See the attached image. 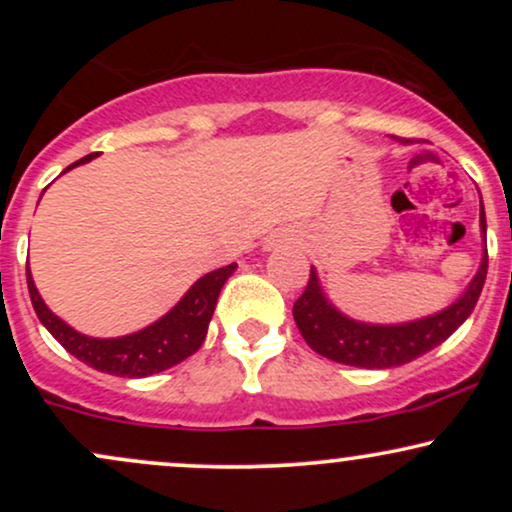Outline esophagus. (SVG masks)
Segmentation results:
<instances>
[{"label":"esophagus","instance_id":"34e87169","mask_svg":"<svg viewBox=\"0 0 512 512\" xmlns=\"http://www.w3.org/2000/svg\"><path fill=\"white\" fill-rule=\"evenodd\" d=\"M279 243H281V240H276V238H269V240H267V245H264V250H272L274 245H279Z\"/></svg>","mask_w":512,"mask_h":512}]
</instances>
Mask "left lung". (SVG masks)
Masks as SVG:
<instances>
[{
	"label": "left lung",
	"instance_id": "obj_1",
	"mask_svg": "<svg viewBox=\"0 0 512 512\" xmlns=\"http://www.w3.org/2000/svg\"><path fill=\"white\" fill-rule=\"evenodd\" d=\"M404 144V142H402ZM479 228L484 240V255L477 274L455 303L438 313L419 317V320L397 322V325H373L344 315L342 310L325 296L317 269L310 267V279L303 296L293 303V320L303 339L313 351L330 361L356 368H395L414 358L428 354L443 344L457 327L472 315L489 269L486 255V216L484 204L479 207Z\"/></svg>",
	"mask_w": 512,
	"mask_h": 512
}]
</instances>
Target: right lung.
<instances>
[{"mask_svg":"<svg viewBox=\"0 0 512 512\" xmlns=\"http://www.w3.org/2000/svg\"><path fill=\"white\" fill-rule=\"evenodd\" d=\"M93 158H96V154L79 158L72 166L64 168V173L76 166H84ZM236 267L238 264H228V267L199 276L166 315L146 325L144 330L110 339L88 337V334L76 332L72 325H67L62 317H57L45 305L43 296L35 289L31 269H28L26 281L35 315L69 354L84 361L86 366L101 370V373L120 375V378H149V375L161 373V370L178 366L180 361L195 354L199 346L204 344L219 293L228 276L236 272Z\"/></svg>","mask_w":512,"mask_h":512,"instance_id":"obj_1","label":"right lung"}]
</instances>
